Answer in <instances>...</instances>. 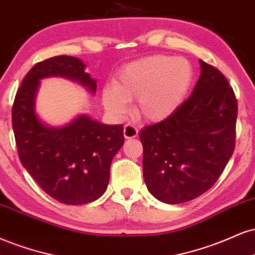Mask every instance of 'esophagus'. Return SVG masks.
Here are the masks:
<instances>
[{
  "label": "esophagus",
  "instance_id": "obj_1",
  "mask_svg": "<svg viewBox=\"0 0 255 255\" xmlns=\"http://www.w3.org/2000/svg\"><path fill=\"white\" fill-rule=\"evenodd\" d=\"M137 134H138V128H137L134 125L132 124H127L124 127V137L127 139H130V138H134V137H137Z\"/></svg>",
  "mask_w": 255,
  "mask_h": 255
}]
</instances>
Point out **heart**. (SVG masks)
<instances>
[{
  "label": "heart",
  "instance_id": "b5f03b06",
  "mask_svg": "<svg viewBox=\"0 0 255 255\" xmlns=\"http://www.w3.org/2000/svg\"><path fill=\"white\" fill-rule=\"evenodd\" d=\"M192 67L182 57L155 55L128 63L117 74L113 87L103 92V103L112 116L127 113L136 100V115L149 122L166 119L184 101L192 81Z\"/></svg>",
  "mask_w": 255,
  "mask_h": 255
}]
</instances>
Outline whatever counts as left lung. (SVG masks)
Here are the masks:
<instances>
[{
	"label": "left lung",
	"instance_id": "1",
	"mask_svg": "<svg viewBox=\"0 0 255 255\" xmlns=\"http://www.w3.org/2000/svg\"><path fill=\"white\" fill-rule=\"evenodd\" d=\"M199 63L191 97L139 133L146 187L168 204L192 200L214 186L235 148V93L217 68Z\"/></svg>",
	"mask_w": 255,
	"mask_h": 255
}]
</instances>
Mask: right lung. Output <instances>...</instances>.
I'll return each instance as SVG.
<instances>
[{"mask_svg": "<svg viewBox=\"0 0 255 255\" xmlns=\"http://www.w3.org/2000/svg\"><path fill=\"white\" fill-rule=\"evenodd\" d=\"M49 76L68 77L97 91L94 79L76 57L56 56L37 63L22 80L11 109L17 154L49 196L67 205L87 204L106 191L111 163L124 144V128L87 116L61 128L45 127L35 115L34 98L39 81Z\"/></svg>", "mask_w": 255, "mask_h": 255, "instance_id": "1", "label": "right lung"}]
</instances>
